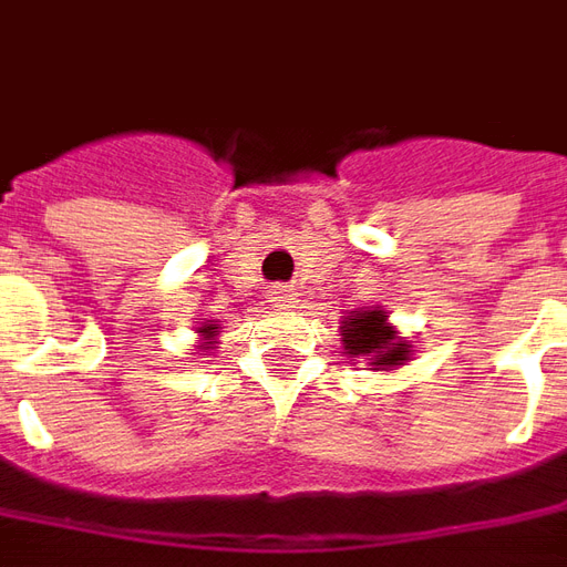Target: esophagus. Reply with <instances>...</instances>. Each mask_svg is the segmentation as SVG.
I'll return each instance as SVG.
<instances>
[{
  "label": "esophagus",
  "mask_w": 567,
  "mask_h": 567,
  "mask_svg": "<svg viewBox=\"0 0 567 567\" xmlns=\"http://www.w3.org/2000/svg\"><path fill=\"white\" fill-rule=\"evenodd\" d=\"M270 303L272 307H295L297 295L291 285H272L270 288Z\"/></svg>",
  "instance_id": "obj_1"
}]
</instances>
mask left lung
<instances>
[{
	"instance_id": "1",
	"label": "left lung",
	"mask_w": 567,
	"mask_h": 567,
	"mask_svg": "<svg viewBox=\"0 0 567 567\" xmlns=\"http://www.w3.org/2000/svg\"><path fill=\"white\" fill-rule=\"evenodd\" d=\"M343 346L349 358H368L373 370H385L410 358V343L394 337L382 309H364L343 321Z\"/></svg>"
}]
</instances>
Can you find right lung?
<instances>
[{
    "mask_svg": "<svg viewBox=\"0 0 567 567\" xmlns=\"http://www.w3.org/2000/svg\"><path fill=\"white\" fill-rule=\"evenodd\" d=\"M199 333H206V337H212V333H215V328H212V324H209V328H203V331H199Z\"/></svg>",
    "mask_w": 567,
    "mask_h": 567,
    "instance_id": "obj_1",
    "label": "right lung"
}]
</instances>
